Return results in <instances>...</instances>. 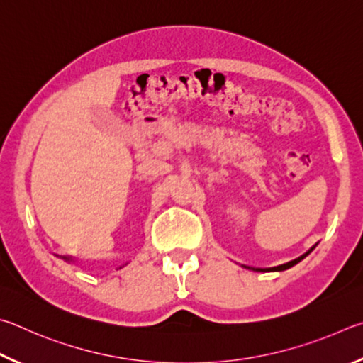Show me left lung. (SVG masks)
<instances>
[{"label":"left lung","mask_w":363,"mask_h":363,"mask_svg":"<svg viewBox=\"0 0 363 363\" xmlns=\"http://www.w3.org/2000/svg\"><path fill=\"white\" fill-rule=\"evenodd\" d=\"M315 247V245H314ZM314 247L311 250H308L306 253H304V255H301V257H298V258H295V259H291V262H289V263H284V264H279V266H274V268H250V266H244V268H247V269H253V271H258V272H268V271H285V269H289V268H291V266H295L296 263H300L303 258H306L311 252L314 250Z\"/></svg>","instance_id":"obj_1"}]
</instances>
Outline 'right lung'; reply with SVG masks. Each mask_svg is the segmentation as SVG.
Masks as SVG:
<instances>
[{
    "mask_svg": "<svg viewBox=\"0 0 363 363\" xmlns=\"http://www.w3.org/2000/svg\"><path fill=\"white\" fill-rule=\"evenodd\" d=\"M63 259H67V262H72V258H67V257H63Z\"/></svg>",
    "mask_w": 363,
    "mask_h": 363,
    "instance_id": "1",
    "label": "right lung"
}]
</instances>
